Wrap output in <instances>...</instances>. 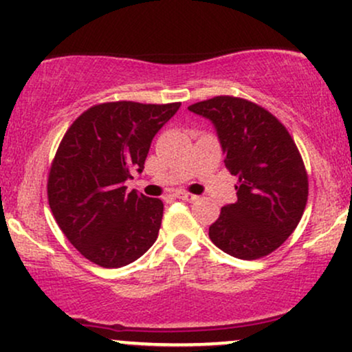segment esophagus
<instances>
[{"instance_id":"1","label":"esophagus","mask_w":352,"mask_h":352,"mask_svg":"<svg viewBox=\"0 0 352 352\" xmlns=\"http://www.w3.org/2000/svg\"><path fill=\"white\" fill-rule=\"evenodd\" d=\"M175 197H177V199H182L185 201H195L197 199H199V197L193 195V193H188V192H177Z\"/></svg>"}]
</instances>
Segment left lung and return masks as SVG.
<instances>
[{
    "instance_id": "left-lung-1",
    "label": "left lung",
    "mask_w": 352,
    "mask_h": 352,
    "mask_svg": "<svg viewBox=\"0 0 352 352\" xmlns=\"http://www.w3.org/2000/svg\"><path fill=\"white\" fill-rule=\"evenodd\" d=\"M188 109L215 124L225 167L238 179V200L210 225V240L240 260L273 253L298 227L308 201V172L292 134L243 98L217 96Z\"/></svg>"
}]
</instances>
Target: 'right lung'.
I'll use <instances>...</instances> for the list:
<instances>
[{
  "mask_svg": "<svg viewBox=\"0 0 352 352\" xmlns=\"http://www.w3.org/2000/svg\"><path fill=\"white\" fill-rule=\"evenodd\" d=\"M179 107L96 104L60 140L47 175V201L60 232L92 263L120 268L157 240L164 201L127 192L125 180L142 172L153 135Z\"/></svg>",
  "mask_w": 352,
  "mask_h": 352,
  "instance_id": "add662e5",
  "label": "right lung"
}]
</instances>
